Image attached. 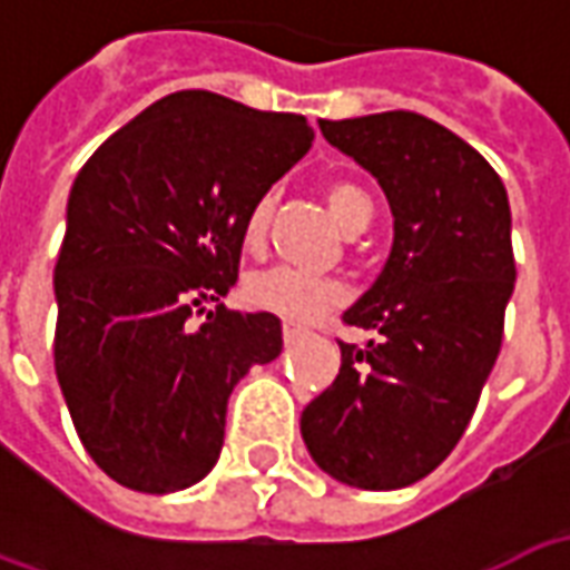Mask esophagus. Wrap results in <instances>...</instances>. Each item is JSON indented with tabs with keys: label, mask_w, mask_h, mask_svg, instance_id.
<instances>
[{
	"label": "esophagus",
	"mask_w": 570,
	"mask_h": 570,
	"mask_svg": "<svg viewBox=\"0 0 570 570\" xmlns=\"http://www.w3.org/2000/svg\"><path fill=\"white\" fill-rule=\"evenodd\" d=\"M305 335V330L298 326V323H284V342H296V338H302Z\"/></svg>",
	"instance_id": "1"
}]
</instances>
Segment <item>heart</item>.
I'll return each instance as SVG.
<instances>
[{
    "mask_svg": "<svg viewBox=\"0 0 570 570\" xmlns=\"http://www.w3.org/2000/svg\"><path fill=\"white\" fill-rule=\"evenodd\" d=\"M326 204L338 219L342 228L347 232H360L366 228L372 216L370 198L363 195V188H357L347 179H333L326 186ZM274 213V195H259V198L249 204L244 225H240V244L247 249H259L265 235H268V223H272ZM244 302L253 311H265L274 317H284V321H311L323 311L335 308L345 289L335 277H321V274L298 272L289 265H274V268H259V272H249L244 277Z\"/></svg>",
    "mask_w": 570,
    "mask_h": 570,
    "instance_id": "b5f03b06",
    "label": "heart"
}]
</instances>
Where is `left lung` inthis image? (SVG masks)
Returning <instances> with one entry per match:
<instances>
[{"label":"left lung","instance_id":"obj_1","mask_svg":"<svg viewBox=\"0 0 570 570\" xmlns=\"http://www.w3.org/2000/svg\"><path fill=\"white\" fill-rule=\"evenodd\" d=\"M321 130L379 179L394 247L342 317L379 338L338 342L342 370L302 412V440L338 482L403 489L464 436L501 354L515 284L510 200L473 146L419 112L323 118Z\"/></svg>","mask_w":570,"mask_h":570}]
</instances>
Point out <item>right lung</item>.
I'll return each mask as SVG.
<instances>
[{
	"label": "right lung",
	"instance_id": "add662e5",
	"mask_svg": "<svg viewBox=\"0 0 570 570\" xmlns=\"http://www.w3.org/2000/svg\"><path fill=\"white\" fill-rule=\"evenodd\" d=\"M311 140L296 112L176 91L76 176L55 265V372L81 445L118 485L200 482L223 452L235 384L281 354L274 314L219 298L237 281L249 204ZM200 313L207 322L190 321Z\"/></svg>",
	"mask_w": 570,
	"mask_h": 570
}]
</instances>
